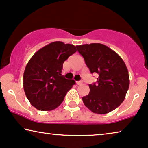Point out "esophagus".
<instances>
[{
  "label": "esophagus",
  "mask_w": 148,
  "mask_h": 148,
  "mask_svg": "<svg viewBox=\"0 0 148 148\" xmlns=\"http://www.w3.org/2000/svg\"><path fill=\"white\" fill-rule=\"evenodd\" d=\"M82 81H77L76 82V84H78V85H80V84H82Z\"/></svg>",
  "instance_id": "esophagus-1"
}]
</instances>
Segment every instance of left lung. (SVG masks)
<instances>
[{
  "label": "left lung",
  "mask_w": 148,
  "mask_h": 148,
  "mask_svg": "<svg viewBox=\"0 0 148 148\" xmlns=\"http://www.w3.org/2000/svg\"><path fill=\"white\" fill-rule=\"evenodd\" d=\"M91 73L99 75L97 83L89 84L90 92L82 97L91 111L106 114L117 108L124 101L130 86L127 68L115 51L101 43L76 46Z\"/></svg>",
  "instance_id": "8db88e82"
}]
</instances>
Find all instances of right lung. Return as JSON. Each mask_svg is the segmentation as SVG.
I'll use <instances>...</instances> for the list:
<instances>
[{
	"mask_svg": "<svg viewBox=\"0 0 148 148\" xmlns=\"http://www.w3.org/2000/svg\"><path fill=\"white\" fill-rule=\"evenodd\" d=\"M77 51L74 45L54 41L33 55L23 74V88L31 105L40 111H52L61 105L75 84L61 74L64 61Z\"/></svg>",
	"mask_w": 148,
	"mask_h": 148,
	"instance_id": "obj_1",
	"label": "right lung"
}]
</instances>
